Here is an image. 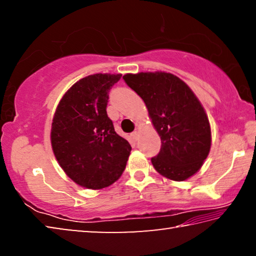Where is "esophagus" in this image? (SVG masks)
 Wrapping results in <instances>:
<instances>
[{"label": "esophagus", "mask_w": 256, "mask_h": 256, "mask_svg": "<svg viewBox=\"0 0 256 256\" xmlns=\"http://www.w3.org/2000/svg\"><path fill=\"white\" fill-rule=\"evenodd\" d=\"M131 136H132V138L134 141H138V131H134L132 134H131Z\"/></svg>", "instance_id": "1"}]
</instances>
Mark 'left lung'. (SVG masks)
Listing matches in <instances>:
<instances>
[{
	"mask_svg": "<svg viewBox=\"0 0 256 256\" xmlns=\"http://www.w3.org/2000/svg\"><path fill=\"white\" fill-rule=\"evenodd\" d=\"M123 79L148 108L162 149L151 158L154 170L182 182L200 170L211 148L209 118L190 86L172 73H128Z\"/></svg>",
	"mask_w": 256,
	"mask_h": 256,
	"instance_id": "left-lung-1",
	"label": "left lung"
}]
</instances>
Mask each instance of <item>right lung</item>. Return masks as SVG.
I'll use <instances>...</instances> for the list:
<instances>
[{
  "label": "right lung",
  "mask_w": 256,
  "mask_h": 256,
  "mask_svg": "<svg viewBox=\"0 0 256 256\" xmlns=\"http://www.w3.org/2000/svg\"><path fill=\"white\" fill-rule=\"evenodd\" d=\"M122 74L97 73L76 81L56 107L52 149L60 168L82 188L102 190L126 167L131 146L107 116L108 92Z\"/></svg>",
  "instance_id": "obj_1"
}]
</instances>
